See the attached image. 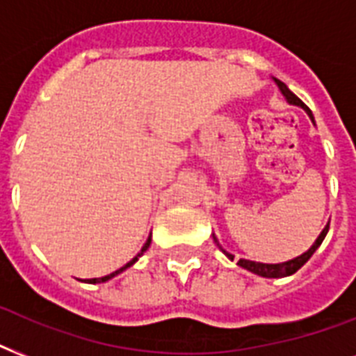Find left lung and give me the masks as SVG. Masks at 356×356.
I'll return each mask as SVG.
<instances>
[{
  "label": "left lung",
  "mask_w": 356,
  "mask_h": 356,
  "mask_svg": "<svg viewBox=\"0 0 356 356\" xmlns=\"http://www.w3.org/2000/svg\"><path fill=\"white\" fill-rule=\"evenodd\" d=\"M275 83L279 85V88H281V92H282V96L286 97L288 103H292V105H298V107L305 108V111H307V114H309L310 118H312V113H310V108L307 107V105H305V103L301 102V99H299V97L296 96L293 92L288 90V86L284 85L282 81L275 79ZM312 122H314V118H312ZM327 231H329V225H327V227L321 231V234L318 236V240L314 242V245H312V248H310L307 253H303L301 257H298V259L288 260V262H282V264H262V262H253V260L240 259V260H238V266H242V268H245V270H249V271H253V273H257V275H260V277H270V279H279V277L292 275V273H296V271H298L299 268H301V266H303L305 262H307V260H309L310 257L316 253V249L321 245V242H323V238H325ZM214 242L218 243L216 236H214ZM218 245H220V243H218ZM222 251H223V249H222ZM223 253L227 254L231 260L234 259L233 254L227 253V251H223Z\"/></svg>",
  "instance_id": "1"
}]
</instances>
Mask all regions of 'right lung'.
Listing matches in <instances>:
<instances>
[{"mask_svg":"<svg viewBox=\"0 0 356 356\" xmlns=\"http://www.w3.org/2000/svg\"><path fill=\"white\" fill-rule=\"evenodd\" d=\"M149 243H151V236H149V238H147V242H145V243H144V248H142V251H140V253H138V254H136V257H134V259H133V260H131V262H127V264L123 266V268H120V270H116V271H114V273H111V275L99 277V279H86V282H105V281H108V279H113V277H114V275H118V273H122V271H123V270H127L129 266H133V264H134V262H136V260H138V257H140V254L144 253L145 249L149 248Z\"/></svg>","mask_w":356,"mask_h":356,"instance_id":"add662e5","label":"right lung"}]
</instances>
